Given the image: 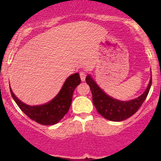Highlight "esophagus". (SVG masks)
Returning a JSON list of instances; mask_svg holds the SVG:
<instances>
[{
  "mask_svg": "<svg viewBox=\"0 0 161 161\" xmlns=\"http://www.w3.org/2000/svg\"><path fill=\"white\" fill-rule=\"evenodd\" d=\"M80 77L82 81H84L85 80V77H86V72H80Z\"/></svg>",
  "mask_w": 161,
  "mask_h": 161,
  "instance_id": "1",
  "label": "esophagus"
}]
</instances>
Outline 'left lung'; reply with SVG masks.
Listing matches in <instances>:
<instances>
[{"label":"left lung","instance_id":"1","mask_svg":"<svg viewBox=\"0 0 161 161\" xmlns=\"http://www.w3.org/2000/svg\"><path fill=\"white\" fill-rule=\"evenodd\" d=\"M86 83L90 87L93 95V103L97 111L102 117L113 122H121L128 119L137 111L147 97L152 85V76L147 89L138 97L130 101H120L105 93L96 83L90 74H88Z\"/></svg>","mask_w":161,"mask_h":161}]
</instances>
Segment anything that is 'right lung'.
<instances>
[{"instance_id": "add662e5", "label": "right lung", "mask_w": 161, "mask_h": 161, "mask_svg": "<svg viewBox=\"0 0 161 161\" xmlns=\"http://www.w3.org/2000/svg\"><path fill=\"white\" fill-rule=\"evenodd\" d=\"M80 77L78 72L68 76L63 86L51 101L42 105L30 106L19 100L11 88L10 93L18 107L30 119L42 125H54L59 123L68 113L72 100V94L77 85L80 83Z\"/></svg>"}]
</instances>
